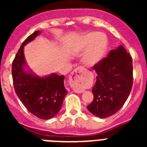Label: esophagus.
I'll list each match as a JSON object with an SVG mask.
<instances>
[{
    "mask_svg": "<svg viewBox=\"0 0 147 147\" xmlns=\"http://www.w3.org/2000/svg\"><path fill=\"white\" fill-rule=\"evenodd\" d=\"M84 69L82 67H78L71 72L69 75V83L76 93L84 92V89L82 88L84 81L82 80Z\"/></svg>",
    "mask_w": 147,
    "mask_h": 147,
    "instance_id": "1",
    "label": "esophagus"
}]
</instances>
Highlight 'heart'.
Instances as JSON below:
<instances>
[{"label":"heart","mask_w":147,"mask_h":147,"mask_svg":"<svg viewBox=\"0 0 147 147\" xmlns=\"http://www.w3.org/2000/svg\"><path fill=\"white\" fill-rule=\"evenodd\" d=\"M108 48V39L103 33L92 32L81 38L77 51L83 54L82 61L85 66L92 67L103 60Z\"/></svg>","instance_id":"obj_1"}]
</instances>
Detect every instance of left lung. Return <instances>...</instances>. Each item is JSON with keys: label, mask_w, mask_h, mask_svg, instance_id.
<instances>
[{"label": "left lung", "mask_w": 147, "mask_h": 147, "mask_svg": "<svg viewBox=\"0 0 147 147\" xmlns=\"http://www.w3.org/2000/svg\"><path fill=\"white\" fill-rule=\"evenodd\" d=\"M97 79L92 88L94 100L87 107L99 118L115 115L127 101L133 84L132 58L122 45L94 66Z\"/></svg>", "instance_id": "1"}]
</instances>
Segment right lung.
<instances>
[{
	"mask_svg": "<svg viewBox=\"0 0 147 147\" xmlns=\"http://www.w3.org/2000/svg\"><path fill=\"white\" fill-rule=\"evenodd\" d=\"M40 33L35 31L23 42L12 64V76L16 94L28 110L40 119H49L60 110L67 90L64 75L52 73L40 77L28 67L24 47Z\"/></svg>",
	"mask_w": 147,
	"mask_h": 147,
	"instance_id": "right-lung-1",
	"label": "right lung"
}]
</instances>
